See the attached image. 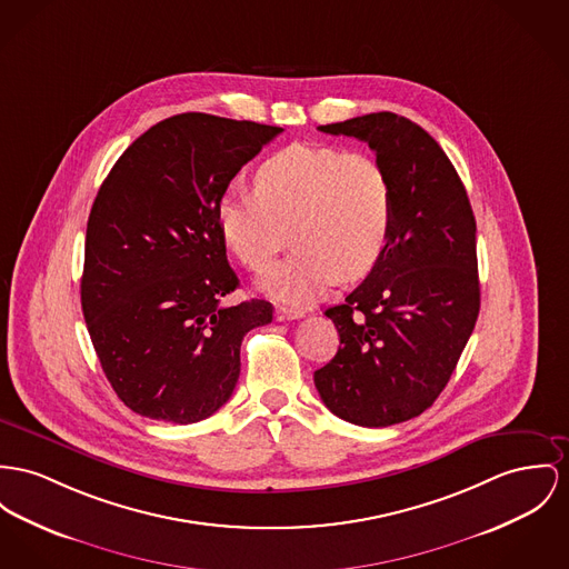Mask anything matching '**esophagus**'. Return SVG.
Segmentation results:
<instances>
[{"mask_svg": "<svg viewBox=\"0 0 569 569\" xmlns=\"http://www.w3.org/2000/svg\"><path fill=\"white\" fill-rule=\"evenodd\" d=\"M276 321H293V319H300L303 317L302 310H296V308H287V306H278L276 312H273Z\"/></svg>", "mask_w": 569, "mask_h": 569, "instance_id": "obj_1", "label": "esophagus"}]
</instances>
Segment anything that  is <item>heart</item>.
I'll use <instances>...</instances> for the list:
<instances>
[{
  "instance_id": "obj_1",
  "label": "heart",
  "mask_w": 569,
  "mask_h": 569,
  "mask_svg": "<svg viewBox=\"0 0 569 569\" xmlns=\"http://www.w3.org/2000/svg\"><path fill=\"white\" fill-rule=\"evenodd\" d=\"M392 183L376 154L330 144H291L254 172V193L228 191L218 227L228 250L252 271L296 250L259 280L267 296L293 306L317 302L342 276L378 266L392 230Z\"/></svg>"
}]
</instances>
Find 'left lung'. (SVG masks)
<instances>
[{"instance_id": "left-lung-1", "label": "left lung", "mask_w": 569, "mask_h": 569, "mask_svg": "<svg viewBox=\"0 0 569 569\" xmlns=\"http://www.w3.org/2000/svg\"><path fill=\"white\" fill-rule=\"evenodd\" d=\"M319 131L369 144L390 177L395 216L378 266L326 310L341 345L315 386L342 420L388 427L438 399L475 330L477 222L451 159L417 122L378 112Z\"/></svg>"}]
</instances>
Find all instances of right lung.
Listing matches in <instances>:
<instances>
[{"label": "right lung", "mask_w": 569, "mask_h": 569, "mask_svg": "<svg viewBox=\"0 0 569 569\" xmlns=\"http://www.w3.org/2000/svg\"><path fill=\"white\" fill-rule=\"evenodd\" d=\"M280 131L200 112L166 118L97 193L81 310L106 378L136 415L190 425L218 412L239 379L243 337L273 319L266 300L222 303L239 278L218 202Z\"/></svg>", "instance_id": "add662e5"}]
</instances>
